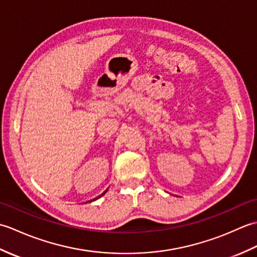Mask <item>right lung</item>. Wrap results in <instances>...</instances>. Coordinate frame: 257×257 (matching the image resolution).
I'll list each match as a JSON object with an SVG mask.
<instances>
[{
	"mask_svg": "<svg viewBox=\"0 0 257 257\" xmlns=\"http://www.w3.org/2000/svg\"><path fill=\"white\" fill-rule=\"evenodd\" d=\"M106 191H107V190H106ZM106 191H105V192H106ZM105 192H103L102 194H105ZM102 194H101V195H102ZM101 195H99V196H101ZM99 196H98V198H99ZM98 198H96V199H98Z\"/></svg>",
	"mask_w": 257,
	"mask_h": 257,
	"instance_id": "obj_1",
	"label": "right lung"
}]
</instances>
